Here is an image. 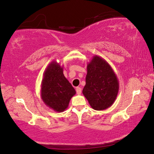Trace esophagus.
<instances>
[{
  "instance_id": "1",
  "label": "esophagus",
  "mask_w": 154,
  "mask_h": 154,
  "mask_svg": "<svg viewBox=\"0 0 154 154\" xmlns=\"http://www.w3.org/2000/svg\"><path fill=\"white\" fill-rule=\"evenodd\" d=\"M76 92L78 95H80L82 94V89L79 87H77V88H76Z\"/></svg>"
}]
</instances>
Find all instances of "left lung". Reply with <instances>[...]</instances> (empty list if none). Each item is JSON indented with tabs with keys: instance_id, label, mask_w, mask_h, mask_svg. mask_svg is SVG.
Masks as SVG:
<instances>
[{
	"instance_id": "obj_1",
	"label": "left lung",
	"mask_w": 154,
	"mask_h": 154,
	"mask_svg": "<svg viewBox=\"0 0 154 154\" xmlns=\"http://www.w3.org/2000/svg\"><path fill=\"white\" fill-rule=\"evenodd\" d=\"M85 85L83 94L91 107L104 110L113 104L119 90V83L110 65L97 55L87 65Z\"/></svg>"
}]
</instances>
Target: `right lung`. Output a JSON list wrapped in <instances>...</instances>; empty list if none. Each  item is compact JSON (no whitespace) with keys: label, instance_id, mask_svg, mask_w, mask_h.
<instances>
[{"label":"right lung","instance_id":"obj_1","mask_svg":"<svg viewBox=\"0 0 154 154\" xmlns=\"http://www.w3.org/2000/svg\"><path fill=\"white\" fill-rule=\"evenodd\" d=\"M40 93L44 104L55 112H62L68 108L76 91L64 75L63 66L54 60L44 72Z\"/></svg>","mask_w":154,"mask_h":154}]
</instances>
